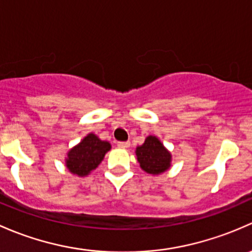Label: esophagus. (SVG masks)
I'll use <instances>...</instances> for the list:
<instances>
[{
  "label": "esophagus",
  "mask_w": 252,
  "mask_h": 252,
  "mask_svg": "<svg viewBox=\"0 0 252 252\" xmlns=\"http://www.w3.org/2000/svg\"><path fill=\"white\" fill-rule=\"evenodd\" d=\"M116 144H118L119 148H123V149H126V148H128L129 145H131L129 142H118Z\"/></svg>",
  "instance_id": "1"
}]
</instances>
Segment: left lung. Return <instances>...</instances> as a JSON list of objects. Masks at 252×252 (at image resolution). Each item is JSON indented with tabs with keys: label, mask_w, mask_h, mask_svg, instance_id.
Returning a JSON list of instances; mask_svg holds the SVG:
<instances>
[{
	"label": "left lung",
	"mask_w": 252,
	"mask_h": 252,
	"mask_svg": "<svg viewBox=\"0 0 252 252\" xmlns=\"http://www.w3.org/2000/svg\"><path fill=\"white\" fill-rule=\"evenodd\" d=\"M137 159L145 172L159 175L170 167L171 155L155 137H147L143 145L137 148Z\"/></svg>",
	"instance_id": "obj_1"
}]
</instances>
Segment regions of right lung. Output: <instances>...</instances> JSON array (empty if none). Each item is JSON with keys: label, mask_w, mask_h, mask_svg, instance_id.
Here are the masks:
<instances>
[{"label": "right lung", "mask_w": 252, "mask_h": 252, "mask_svg": "<svg viewBox=\"0 0 252 252\" xmlns=\"http://www.w3.org/2000/svg\"><path fill=\"white\" fill-rule=\"evenodd\" d=\"M109 149H110L109 142L100 141L93 133L88 134L81 143L69 152L66 167L75 175L86 176L91 171L97 168Z\"/></svg>", "instance_id": "right-lung-1"}]
</instances>
